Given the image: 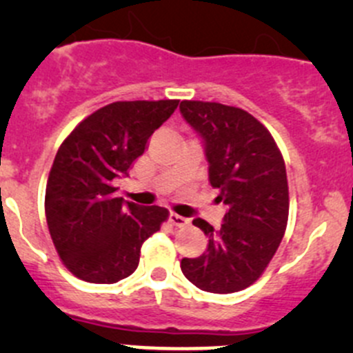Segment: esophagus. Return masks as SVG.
Segmentation results:
<instances>
[{
	"mask_svg": "<svg viewBox=\"0 0 353 353\" xmlns=\"http://www.w3.org/2000/svg\"><path fill=\"white\" fill-rule=\"evenodd\" d=\"M169 222L174 223V225H177V227H183V225H188V223H190V220H188L186 216L177 215V213H170Z\"/></svg>",
	"mask_w": 353,
	"mask_h": 353,
	"instance_id": "1",
	"label": "esophagus"
}]
</instances>
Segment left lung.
Segmentation results:
<instances>
[{
	"mask_svg": "<svg viewBox=\"0 0 353 353\" xmlns=\"http://www.w3.org/2000/svg\"><path fill=\"white\" fill-rule=\"evenodd\" d=\"M179 110L203 140L208 181L227 208L219 230L193 220L208 245L198 258L181 259V270L201 290L232 294L261 276L282 243L288 219L285 162L270 131L243 109L183 101Z\"/></svg>",
	"mask_w": 353,
	"mask_h": 353,
	"instance_id": "1",
	"label": "left lung"
}]
</instances>
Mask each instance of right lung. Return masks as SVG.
<instances>
[{"label":"right lung","mask_w":353,"mask_h":353,"mask_svg":"<svg viewBox=\"0 0 353 353\" xmlns=\"http://www.w3.org/2000/svg\"><path fill=\"white\" fill-rule=\"evenodd\" d=\"M177 105L112 102L81 121L59 147L46 188V219L59 258L78 279L116 283L130 276L141 244L167 220L162 206L116 198L114 183L128 176Z\"/></svg>","instance_id":"add662e5"}]
</instances>
